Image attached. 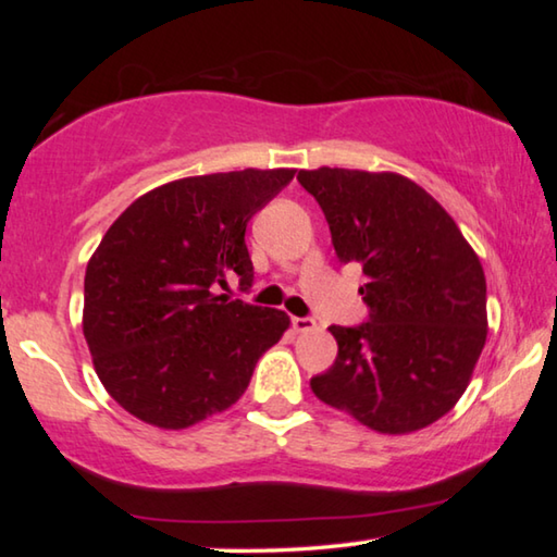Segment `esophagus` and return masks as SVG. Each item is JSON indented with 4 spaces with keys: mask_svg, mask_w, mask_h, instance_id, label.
<instances>
[{
    "mask_svg": "<svg viewBox=\"0 0 557 557\" xmlns=\"http://www.w3.org/2000/svg\"><path fill=\"white\" fill-rule=\"evenodd\" d=\"M292 329L299 334H307V332H314L317 322L312 317H292Z\"/></svg>",
    "mask_w": 557,
    "mask_h": 557,
    "instance_id": "1",
    "label": "esophagus"
}]
</instances>
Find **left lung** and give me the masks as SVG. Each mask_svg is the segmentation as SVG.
<instances>
[{
  "mask_svg": "<svg viewBox=\"0 0 557 557\" xmlns=\"http://www.w3.org/2000/svg\"><path fill=\"white\" fill-rule=\"evenodd\" d=\"M297 182L326 215L342 262H358L369 322L329 326L338 344L314 395L383 435L440 420L467 391L486 344L476 252L425 188L393 172L319 166Z\"/></svg>",
  "mask_w": 557,
  "mask_h": 557,
  "instance_id": "obj_1",
  "label": "left lung"
}]
</instances>
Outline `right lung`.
<instances>
[{
  "mask_svg": "<svg viewBox=\"0 0 557 557\" xmlns=\"http://www.w3.org/2000/svg\"><path fill=\"white\" fill-rule=\"evenodd\" d=\"M295 169L186 176L122 211L86 270L83 334L106 391L129 414L184 430L228 410L289 317L215 295L252 285L245 228Z\"/></svg>",
  "mask_w": 557,
  "mask_h": 557,
  "instance_id": "add662e5",
  "label": "right lung"
}]
</instances>
